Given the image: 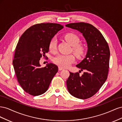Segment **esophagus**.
I'll use <instances>...</instances> for the list:
<instances>
[{"label": "esophagus", "mask_w": 122, "mask_h": 122, "mask_svg": "<svg viewBox=\"0 0 122 122\" xmlns=\"http://www.w3.org/2000/svg\"><path fill=\"white\" fill-rule=\"evenodd\" d=\"M64 69H65L64 68H62V67H58V70H60V71H61V70H64Z\"/></svg>", "instance_id": "esophagus-1"}]
</instances>
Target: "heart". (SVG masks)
I'll use <instances>...</instances> for the list:
<instances>
[{
  "mask_svg": "<svg viewBox=\"0 0 122 122\" xmlns=\"http://www.w3.org/2000/svg\"><path fill=\"white\" fill-rule=\"evenodd\" d=\"M64 38L70 45L73 46L72 50L76 56L78 57L81 56L84 53V48L82 45L79 44L80 39L78 36L72 33H69L64 36ZM56 39L54 38L50 42L49 50L52 52H54L56 49ZM74 61L75 57L72 54H58L53 58V62L55 64L63 68L69 67Z\"/></svg>",
  "mask_w": 122,
  "mask_h": 122,
  "instance_id": "heart-1",
  "label": "heart"
}]
</instances>
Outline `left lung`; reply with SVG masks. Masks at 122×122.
<instances>
[{
    "label": "left lung",
    "mask_w": 122,
    "mask_h": 122,
    "mask_svg": "<svg viewBox=\"0 0 122 122\" xmlns=\"http://www.w3.org/2000/svg\"><path fill=\"white\" fill-rule=\"evenodd\" d=\"M66 27L79 31L82 34L87 45L86 57L76 67L84 71L70 72L67 86L70 94L81 99L94 96L100 90L107 78L110 50L101 33L93 25L84 22L72 23Z\"/></svg>",
    "instance_id": "1"
}]
</instances>
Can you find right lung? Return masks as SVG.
Masks as SVG:
<instances>
[{"mask_svg": "<svg viewBox=\"0 0 122 122\" xmlns=\"http://www.w3.org/2000/svg\"><path fill=\"white\" fill-rule=\"evenodd\" d=\"M63 28L57 23L35 24L20 38L13 64L18 81L27 93L36 96L45 93L57 72L56 65L50 63L41 68L40 60L49 51L51 40Z\"/></svg>", "mask_w": 122, "mask_h": 122, "instance_id": "obj_1", "label": "right lung"}]
</instances>
